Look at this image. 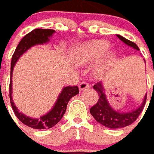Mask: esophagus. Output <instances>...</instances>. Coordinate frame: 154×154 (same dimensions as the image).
<instances>
[{
	"instance_id": "34e87169",
	"label": "esophagus",
	"mask_w": 154,
	"mask_h": 154,
	"mask_svg": "<svg viewBox=\"0 0 154 154\" xmlns=\"http://www.w3.org/2000/svg\"><path fill=\"white\" fill-rule=\"evenodd\" d=\"M89 87V85L87 82H81L80 83L78 84V88H79V90L80 91H82V90H85V89H87V88Z\"/></svg>"
}]
</instances>
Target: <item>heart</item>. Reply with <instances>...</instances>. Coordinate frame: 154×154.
I'll return each instance as SVG.
<instances>
[{
  "label": "heart",
  "instance_id": "b5f03b06",
  "mask_svg": "<svg viewBox=\"0 0 154 154\" xmlns=\"http://www.w3.org/2000/svg\"><path fill=\"white\" fill-rule=\"evenodd\" d=\"M109 49V43L105 41H94L80 48L76 54V62L87 64L103 57Z\"/></svg>",
  "mask_w": 154,
  "mask_h": 154
}]
</instances>
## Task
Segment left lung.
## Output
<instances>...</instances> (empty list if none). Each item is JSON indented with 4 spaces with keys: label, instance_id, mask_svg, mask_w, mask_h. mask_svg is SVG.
<instances>
[{
    "label": "left lung",
    "instance_id": "left-lung-1",
    "mask_svg": "<svg viewBox=\"0 0 154 154\" xmlns=\"http://www.w3.org/2000/svg\"><path fill=\"white\" fill-rule=\"evenodd\" d=\"M117 36L124 43L139 51L138 47L134 42L126 39L120 35H117ZM93 88L97 91V94L99 96V99L94 106H92L90 108V113L95 118L97 122H98L102 125L109 128H114V129L121 128L131 125L133 122L137 120V118L139 117L140 113L143 112V109L146 103V100H147V94H146L142 106H140L137 109L132 111L130 112H119L112 109L110 107L109 103H107L105 93L103 92V85L101 82H97V84L94 85Z\"/></svg>",
    "mask_w": 154,
    "mask_h": 154
}]
</instances>
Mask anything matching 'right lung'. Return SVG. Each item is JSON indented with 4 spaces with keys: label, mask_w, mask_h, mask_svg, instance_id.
<instances>
[{
    "label": "right lung",
    "mask_w": 154,
    "mask_h": 154,
    "mask_svg": "<svg viewBox=\"0 0 154 154\" xmlns=\"http://www.w3.org/2000/svg\"><path fill=\"white\" fill-rule=\"evenodd\" d=\"M54 32V30H51V29H35L31 32H29L28 34H26L21 40L11 58V77L12 75L14 66L21 55L26 50H28L30 47L36 44H43L49 41V37ZM9 93L11 105L12 107L14 113L22 123L35 129H47V128H51L52 127H54L62 119L66 110L67 103L72 97L79 93V89L77 86H73V87L68 86L63 88L53 108L47 114L44 115L38 119L29 118L23 113L18 112V109L14 105L13 100L11 98V78L10 81Z\"/></svg>",
    "instance_id": "add662e5"
}]
</instances>
